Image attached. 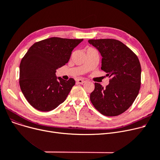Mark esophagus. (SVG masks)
Returning <instances> with one entry per match:
<instances>
[{"label":"esophagus","mask_w":160,"mask_h":160,"mask_svg":"<svg viewBox=\"0 0 160 160\" xmlns=\"http://www.w3.org/2000/svg\"><path fill=\"white\" fill-rule=\"evenodd\" d=\"M77 82L78 83H79V84H82V83H85L86 81L84 80H82V79H78V80H77Z\"/></svg>","instance_id":"1"}]
</instances>
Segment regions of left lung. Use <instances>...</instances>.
Instances as JSON below:
<instances>
[{
	"label": "left lung",
	"instance_id": "8db88e82",
	"mask_svg": "<svg viewBox=\"0 0 160 160\" xmlns=\"http://www.w3.org/2000/svg\"><path fill=\"white\" fill-rule=\"evenodd\" d=\"M101 54V69L110 78L106 88L95 83L90 100L104 115H119L132 106L141 87V68L137 55L114 39H89Z\"/></svg>",
	"mask_w": 160,
	"mask_h": 160
}]
</instances>
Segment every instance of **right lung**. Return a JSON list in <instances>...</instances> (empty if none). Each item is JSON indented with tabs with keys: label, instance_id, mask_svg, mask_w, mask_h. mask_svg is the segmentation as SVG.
Listing matches in <instances>:
<instances>
[{
	"label": "right lung",
	"instance_id": "1",
	"mask_svg": "<svg viewBox=\"0 0 160 160\" xmlns=\"http://www.w3.org/2000/svg\"><path fill=\"white\" fill-rule=\"evenodd\" d=\"M82 41L54 37L30 47L21 62L19 85L32 107L49 112L65 101L75 81L57 78L55 73L69 62L72 50Z\"/></svg>",
	"mask_w": 160,
	"mask_h": 160
}]
</instances>
